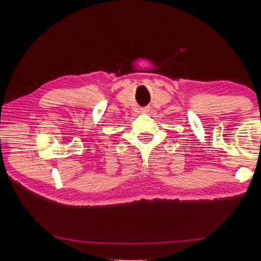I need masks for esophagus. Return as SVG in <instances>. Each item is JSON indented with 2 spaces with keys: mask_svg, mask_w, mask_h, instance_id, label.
Here are the masks:
<instances>
[{
  "mask_svg": "<svg viewBox=\"0 0 261 261\" xmlns=\"http://www.w3.org/2000/svg\"><path fill=\"white\" fill-rule=\"evenodd\" d=\"M140 112L141 113H148L149 112V109L148 108H143V109H141Z\"/></svg>",
  "mask_w": 261,
  "mask_h": 261,
  "instance_id": "1",
  "label": "esophagus"
}]
</instances>
